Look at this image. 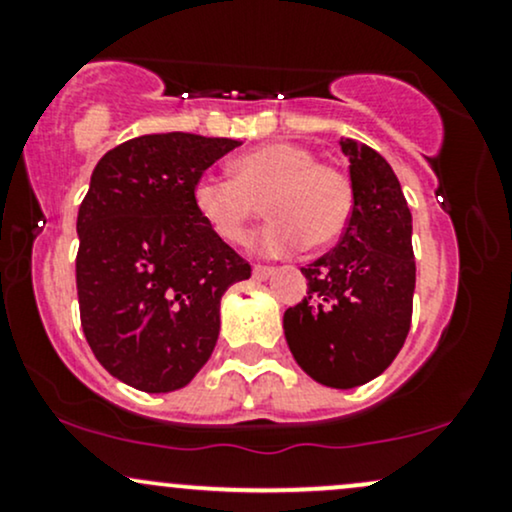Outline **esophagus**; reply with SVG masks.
I'll return each mask as SVG.
<instances>
[{
	"instance_id": "obj_1",
	"label": "esophagus",
	"mask_w": 512,
	"mask_h": 512,
	"mask_svg": "<svg viewBox=\"0 0 512 512\" xmlns=\"http://www.w3.org/2000/svg\"><path fill=\"white\" fill-rule=\"evenodd\" d=\"M272 274H274V267H269V264H255V267H252V276H255V279H260V281L269 279Z\"/></svg>"
}]
</instances>
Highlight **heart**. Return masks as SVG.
Returning <instances> with one entry per match:
<instances>
[{
  "mask_svg": "<svg viewBox=\"0 0 512 512\" xmlns=\"http://www.w3.org/2000/svg\"><path fill=\"white\" fill-rule=\"evenodd\" d=\"M233 178L199 175L192 207L223 243L238 245L264 211L267 226L250 240L262 255H289L298 248L322 250L346 231L356 207L354 182L334 163L291 142L262 144L231 163Z\"/></svg>",
  "mask_w": 512,
  "mask_h": 512,
  "instance_id": "heart-1",
  "label": "heart"
}]
</instances>
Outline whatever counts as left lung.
Returning a JSON list of instances; mask_svg holds the SVG:
<instances>
[{
	"instance_id": "8db88e82",
	"label": "left lung",
	"mask_w": 512,
	"mask_h": 512,
	"mask_svg": "<svg viewBox=\"0 0 512 512\" xmlns=\"http://www.w3.org/2000/svg\"><path fill=\"white\" fill-rule=\"evenodd\" d=\"M356 207L342 240L301 272L308 296L284 313L296 363L327 387H356L395 361L411 327L416 262L411 211L395 170L344 139Z\"/></svg>"
}]
</instances>
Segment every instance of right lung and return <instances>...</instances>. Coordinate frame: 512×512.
Returning <instances> with one entry per match:
<instances>
[{
	"label": "right lung",
	"instance_id": "obj_1",
	"mask_svg": "<svg viewBox=\"0 0 512 512\" xmlns=\"http://www.w3.org/2000/svg\"><path fill=\"white\" fill-rule=\"evenodd\" d=\"M240 142L168 132L93 168L79 207L76 293L98 363L142 392L190 383L219 339L221 296L250 264L204 226L192 185Z\"/></svg>",
	"mask_w": 512,
	"mask_h": 512
}]
</instances>
